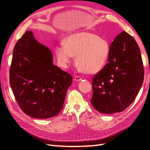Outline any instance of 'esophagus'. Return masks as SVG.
<instances>
[{
	"label": "esophagus",
	"instance_id": "34e87169",
	"mask_svg": "<svg viewBox=\"0 0 150 150\" xmlns=\"http://www.w3.org/2000/svg\"><path fill=\"white\" fill-rule=\"evenodd\" d=\"M74 80L75 81L79 82V81H81L82 80V78H81L80 77H79V76H75V78H74Z\"/></svg>",
	"mask_w": 150,
	"mask_h": 150
}]
</instances>
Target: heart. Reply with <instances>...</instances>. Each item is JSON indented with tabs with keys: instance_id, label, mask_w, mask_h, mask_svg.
Returning <instances> with one entry per match:
<instances>
[{
	"instance_id": "obj_1",
	"label": "heart",
	"mask_w": 150,
	"mask_h": 150,
	"mask_svg": "<svg viewBox=\"0 0 150 150\" xmlns=\"http://www.w3.org/2000/svg\"><path fill=\"white\" fill-rule=\"evenodd\" d=\"M110 52V44L106 39L94 33L79 32L67 37L64 43H59L56 47L55 55L60 68H66L73 57L76 56L79 69L94 74L106 65Z\"/></svg>"
}]
</instances>
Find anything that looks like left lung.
I'll return each mask as SVG.
<instances>
[{
    "label": "left lung",
    "mask_w": 150,
    "mask_h": 150,
    "mask_svg": "<svg viewBox=\"0 0 150 150\" xmlns=\"http://www.w3.org/2000/svg\"><path fill=\"white\" fill-rule=\"evenodd\" d=\"M143 81L139 47L130 35L122 31L111 44L108 63L92 80V106L102 113L122 111L134 100Z\"/></svg>",
    "instance_id": "obj_1"
}]
</instances>
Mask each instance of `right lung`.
Returning <instances> with one entry per match:
<instances>
[{"label": "right lung", "mask_w": 150, "mask_h": 150, "mask_svg": "<svg viewBox=\"0 0 150 150\" xmlns=\"http://www.w3.org/2000/svg\"><path fill=\"white\" fill-rule=\"evenodd\" d=\"M72 77L53 65L51 50L27 31L16 43L9 69L15 99L28 115L37 119L56 116L62 109Z\"/></svg>", "instance_id": "add662e5"}]
</instances>
